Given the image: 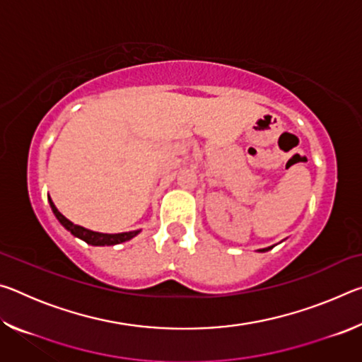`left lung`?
Wrapping results in <instances>:
<instances>
[{
	"mask_svg": "<svg viewBox=\"0 0 362 362\" xmlns=\"http://www.w3.org/2000/svg\"><path fill=\"white\" fill-rule=\"evenodd\" d=\"M273 247V246H272ZM272 247H265V249H260V252H267V250H269Z\"/></svg>",
	"mask_w": 362,
	"mask_h": 362,
	"instance_id": "1",
	"label": "left lung"
}]
</instances>
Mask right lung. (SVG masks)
<instances>
[{
  "instance_id": "add662e5",
  "label": "right lung",
  "mask_w": 362,
  "mask_h": 362,
  "mask_svg": "<svg viewBox=\"0 0 362 362\" xmlns=\"http://www.w3.org/2000/svg\"><path fill=\"white\" fill-rule=\"evenodd\" d=\"M49 204H51V209L54 212V216L57 217V220L62 223L66 230H69L73 236L79 238V240L86 241L88 244H93V246H113V244H119L124 241L132 240L134 236L139 235L140 230L136 231H126V233H116V235H110V233H99V231H93L84 228V226H79L71 223L69 218L64 217L62 214L57 211V207L54 206L52 199H49Z\"/></svg>"
}]
</instances>
